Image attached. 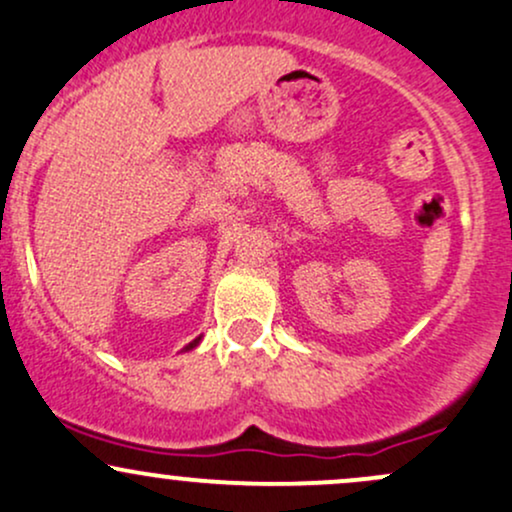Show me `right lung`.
<instances>
[{"label": "right lung", "mask_w": 512, "mask_h": 512, "mask_svg": "<svg viewBox=\"0 0 512 512\" xmlns=\"http://www.w3.org/2000/svg\"><path fill=\"white\" fill-rule=\"evenodd\" d=\"M199 340H201V338H196L194 342H189V345H187V347H184V350H194V347H196V345H199Z\"/></svg>", "instance_id": "1"}]
</instances>
